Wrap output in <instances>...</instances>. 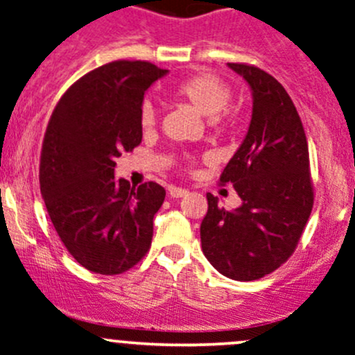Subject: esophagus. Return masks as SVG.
I'll return each instance as SVG.
<instances>
[{
    "instance_id": "34e87169",
    "label": "esophagus",
    "mask_w": 355,
    "mask_h": 355,
    "mask_svg": "<svg viewBox=\"0 0 355 355\" xmlns=\"http://www.w3.org/2000/svg\"><path fill=\"white\" fill-rule=\"evenodd\" d=\"M189 190L187 189H182V187H170V196L173 197V199H178V197H184L187 196Z\"/></svg>"
}]
</instances>
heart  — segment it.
Here are the masks:
<instances>
[{"label": "heart", "mask_w": 355, "mask_h": 355, "mask_svg": "<svg viewBox=\"0 0 355 355\" xmlns=\"http://www.w3.org/2000/svg\"><path fill=\"white\" fill-rule=\"evenodd\" d=\"M175 98L192 105L197 112L207 115L209 124L216 129H230L236 124L238 112L231 109L233 89L223 78L211 73H193L182 78L180 81L170 88ZM139 124L144 130L155 128L156 112L151 103H144L139 114ZM189 165H193V159H189Z\"/></svg>", "instance_id": "heart-1"}]
</instances>
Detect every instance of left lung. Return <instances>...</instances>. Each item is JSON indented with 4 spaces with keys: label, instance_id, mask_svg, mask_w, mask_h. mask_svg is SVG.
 Segmentation results:
<instances>
[{
    "label": "left lung",
    "instance_id": "8db88e82",
    "mask_svg": "<svg viewBox=\"0 0 355 355\" xmlns=\"http://www.w3.org/2000/svg\"><path fill=\"white\" fill-rule=\"evenodd\" d=\"M248 81L253 112L245 141L219 184H233L240 199L227 211L207 193L200 225L202 252L211 266L234 281H255L287 262L315 202L303 122L289 93L253 64L227 62Z\"/></svg>",
    "mask_w": 355,
    "mask_h": 355
}]
</instances>
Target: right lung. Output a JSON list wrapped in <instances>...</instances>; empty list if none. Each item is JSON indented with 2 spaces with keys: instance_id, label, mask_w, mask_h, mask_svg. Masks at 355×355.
Masks as SVG:
<instances>
[{
  "instance_id": "right-lung-1",
  "label": "right lung",
  "mask_w": 355,
  "mask_h": 355,
  "mask_svg": "<svg viewBox=\"0 0 355 355\" xmlns=\"http://www.w3.org/2000/svg\"><path fill=\"white\" fill-rule=\"evenodd\" d=\"M163 74L125 59L89 71L59 98L44 134L39 180L47 212L73 259L95 274H122L151 246L165 189L156 182L130 187L114 168L141 144L144 92Z\"/></svg>"
}]
</instances>
